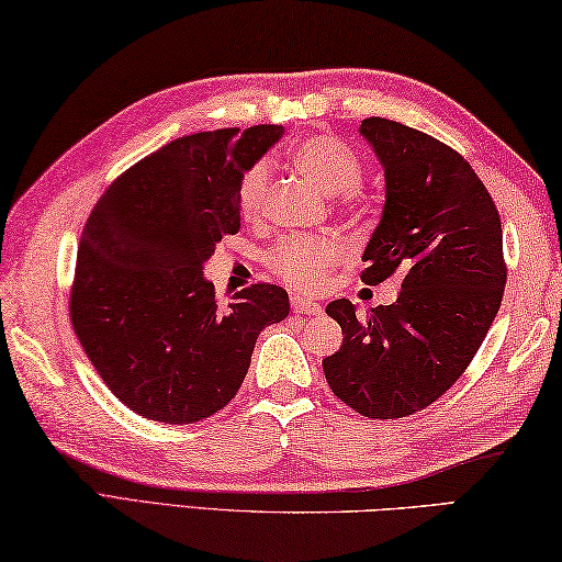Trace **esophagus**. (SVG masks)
Returning a JSON list of instances; mask_svg holds the SVG:
<instances>
[{
	"label": "esophagus",
	"mask_w": 562,
	"mask_h": 562,
	"mask_svg": "<svg viewBox=\"0 0 562 562\" xmlns=\"http://www.w3.org/2000/svg\"><path fill=\"white\" fill-rule=\"evenodd\" d=\"M292 310L300 314H322L319 302H314L310 297H300V294H294L292 297Z\"/></svg>",
	"instance_id": "34e87169"
}]
</instances>
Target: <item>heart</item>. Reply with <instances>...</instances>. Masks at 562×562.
Returning <instances> with one entry per match:
<instances>
[{"instance_id":"b5f03b06","label":"heart","mask_w":562,"mask_h":562,"mask_svg":"<svg viewBox=\"0 0 562 562\" xmlns=\"http://www.w3.org/2000/svg\"><path fill=\"white\" fill-rule=\"evenodd\" d=\"M290 161L300 175L307 177L329 196H344L346 203L356 199V187L363 177V161L359 155L334 135H310L290 149ZM270 189V167L260 161L248 169L240 181L238 206L246 218L260 216ZM341 260V243L331 236L288 238L268 255L272 270L292 288L312 290L322 284L324 274Z\"/></svg>"}]
</instances>
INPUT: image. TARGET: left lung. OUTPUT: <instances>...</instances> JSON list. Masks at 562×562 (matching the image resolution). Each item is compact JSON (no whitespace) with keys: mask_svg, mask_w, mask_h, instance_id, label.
Wrapping results in <instances>:
<instances>
[{"mask_svg":"<svg viewBox=\"0 0 562 562\" xmlns=\"http://www.w3.org/2000/svg\"><path fill=\"white\" fill-rule=\"evenodd\" d=\"M359 132L385 177L361 280L403 282L393 304L363 316L349 300L326 304L344 341L322 366L346 405L391 420L435 403L474 359L502 307L504 233L482 179L454 149L385 117H366Z\"/></svg>","mask_w":562,"mask_h":562,"instance_id":"8db88e82","label":"left lung"}]
</instances>
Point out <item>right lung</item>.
<instances>
[{"mask_svg":"<svg viewBox=\"0 0 562 562\" xmlns=\"http://www.w3.org/2000/svg\"><path fill=\"white\" fill-rule=\"evenodd\" d=\"M280 125L169 142L110 183L80 236L70 322L105 385L147 420L189 425L231 403L288 292L252 284L218 304L203 265L240 231V181Z\"/></svg>","mask_w":562,"mask_h":562,"instance_id":"right-lung-1","label":"right lung"}]
</instances>
